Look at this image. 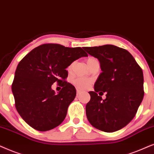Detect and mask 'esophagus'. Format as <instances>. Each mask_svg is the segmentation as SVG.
Instances as JSON below:
<instances>
[{
	"instance_id": "obj_1",
	"label": "esophagus",
	"mask_w": 154,
	"mask_h": 154,
	"mask_svg": "<svg viewBox=\"0 0 154 154\" xmlns=\"http://www.w3.org/2000/svg\"><path fill=\"white\" fill-rule=\"evenodd\" d=\"M82 93V91L81 90H79V89H77V96H79V94H80Z\"/></svg>"
}]
</instances>
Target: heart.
Instances as JSON below:
<instances>
[{
  "label": "heart",
  "mask_w": 154,
  "mask_h": 154,
  "mask_svg": "<svg viewBox=\"0 0 154 154\" xmlns=\"http://www.w3.org/2000/svg\"><path fill=\"white\" fill-rule=\"evenodd\" d=\"M96 60V58H89L87 60V65H89L91 63V62H93L94 60ZM72 69V65H69L68 67V71H70ZM75 85L77 86V87L79 88V89H87L91 85V80L89 79H82V78H79V79H77L76 80H75Z\"/></svg>",
  "instance_id": "b5f03b06"
}]
</instances>
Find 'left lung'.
<instances>
[{
	"instance_id": "8db88e82",
	"label": "left lung",
	"mask_w": 154,
	"mask_h": 154,
	"mask_svg": "<svg viewBox=\"0 0 154 154\" xmlns=\"http://www.w3.org/2000/svg\"><path fill=\"white\" fill-rule=\"evenodd\" d=\"M84 49L99 60L102 70L94 84V91L89 92L91 99L86 106L87 119L98 130L116 132L134 118L142 101V69L130 52L113 45ZM98 91L107 92L106 100L97 96Z\"/></svg>"
}]
</instances>
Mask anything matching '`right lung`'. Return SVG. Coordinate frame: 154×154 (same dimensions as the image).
<instances>
[{"label":"right lung","instance_id":"obj_1","mask_svg":"<svg viewBox=\"0 0 154 154\" xmlns=\"http://www.w3.org/2000/svg\"><path fill=\"white\" fill-rule=\"evenodd\" d=\"M87 56L80 47L46 44L22 58L16 69L12 91L16 109L29 125L45 132L62 123L76 96L75 87L65 81L68 75L66 68ZM56 81L63 87L58 94L51 88Z\"/></svg>","mask_w":154,"mask_h":154}]
</instances>
